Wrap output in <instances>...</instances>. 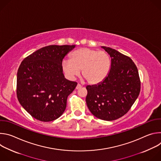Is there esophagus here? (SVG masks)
I'll use <instances>...</instances> for the list:
<instances>
[{"label":"esophagus","mask_w":161,"mask_h":161,"mask_svg":"<svg viewBox=\"0 0 161 161\" xmlns=\"http://www.w3.org/2000/svg\"><path fill=\"white\" fill-rule=\"evenodd\" d=\"M81 87V86L80 84H78V85H77V86H76V90H78V89L80 88Z\"/></svg>","instance_id":"esophagus-1"}]
</instances>
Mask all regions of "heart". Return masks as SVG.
Listing matches in <instances>:
<instances>
[{
  "mask_svg": "<svg viewBox=\"0 0 161 161\" xmlns=\"http://www.w3.org/2000/svg\"><path fill=\"white\" fill-rule=\"evenodd\" d=\"M111 65V57L104 51L81 48L73 52L70 59L62 62V70L69 79H74L81 70V77L90 85L97 84L108 75Z\"/></svg>",
  "mask_w": 161,
  "mask_h": 161,
  "instance_id": "obj_1",
  "label": "heart"
}]
</instances>
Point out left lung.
Returning <instances> with one entry per match:
<instances>
[{
    "label": "left lung",
    "mask_w": 161,
    "mask_h": 161,
    "mask_svg": "<svg viewBox=\"0 0 161 161\" xmlns=\"http://www.w3.org/2000/svg\"><path fill=\"white\" fill-rule=\"evenodd\" d=\"M101 48L111 58V69L103 81L86 86V103L95 117L111 121L128 112L140 94L141 83L137 67L130 57L109 47Z\"/></svg>",
    "instance_id": "1"
}]
</instances>
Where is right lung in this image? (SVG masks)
<instances>
[{
  "label": "right lung",
  "mask_w": 161,
  "mask_h": 161,
  "mask_svg": "<svg viewBox=\"0 0 161 161\" xmlns=\"http://www.w3.org/2000/svg\"><path fill=\"white\" fill-rule=\"evenodd\" d=\"M75 47L47 46L21 62L17 73V97L21 106L34 119L50 122L64 112L67 97L77 83L65 78L62 62Z\"/></svg>",
  "instance_id": "1"
}]
</instances>
